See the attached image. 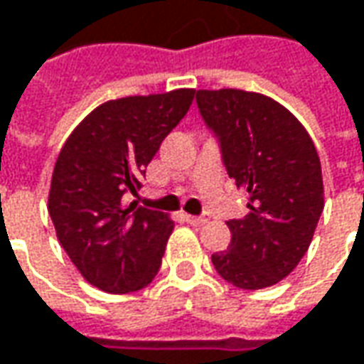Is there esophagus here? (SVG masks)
I'll list each match as a JSON object with an SVG mask.
<instances>
[{"label":"esophagus","instance_id":"34e87169","mask_svg":"<svg viewBox=\"0 0 364 364\" xmlns=\"http://www.w3.org/2000/svg\"><path fill=\"white\" fill-rule=\"evenodd\" d=\"M186 220H188L192 227H203L204 223H208L210 217L208 215H200V217H194V215H186Z\"/></svg>","mask_w":364,"mask_h":364}]
</instances>
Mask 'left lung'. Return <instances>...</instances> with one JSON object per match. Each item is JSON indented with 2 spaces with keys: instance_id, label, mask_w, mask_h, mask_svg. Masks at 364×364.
<instances>
[{
  "instance_id": "8db88e82",
  "label": "left lung",
  "mask_w": 364,
  "mask_h": 364,
  "mask_svg": "<svg viewBox=\"0 0 364 364\" xmlns=\"http://www.w3.org/2000/svg\"><path fill=\"white\" fill-rule=\"evenodd\" d=\"M196 103L227 174L247 192V215L227 223L231 245L213 265L241 289L273 286L306 255L324 208L314 141L286 107L259 92L196 91Z\"/></svg>"
}]
</instances>
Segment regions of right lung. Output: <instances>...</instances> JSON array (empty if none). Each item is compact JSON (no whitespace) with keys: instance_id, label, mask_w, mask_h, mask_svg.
Instances as JSON below:
<instances>
[{"instance_id":"1","label":"right lung","mask_w":364,"mask_h":364,"mask_svg":"<svg viewBox=\"0 0 364 364\" xmlns=\"http://www.w3.org/2000/svg\"><path fill=\"white\" fill-rule=\"evenodd\" d=\"M194 89L125 97L77 125L52 172L48 213L80 275L109 294L146 287L160 272L174 223L127 204L166 135L188 113Z\"/></svg>"}]
</instances>
